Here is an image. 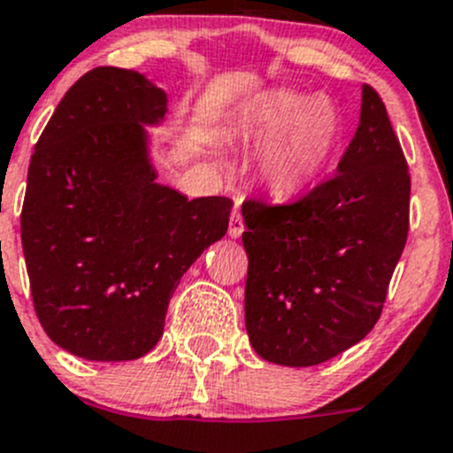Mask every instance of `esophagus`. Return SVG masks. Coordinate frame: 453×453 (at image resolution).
Segmentation results:
<instances>
[{
    "label": "esophagus",
    "mask_w": 453,
    "mask_h": 453,
    "mask_svg": "<svg viewBox=\"0 0 453 453\" xmlns=\"http://www.w3.org/2000/svg\"><path fill=\"white\" fill-rule=\"evenodd\" d=\"M245 230V223H243V217H241L239 210H234L230 217V227H227V234L232 236V239H239L241 234H243Z\"/></svg>",
    "instance_id": "1"
}]
</instances>
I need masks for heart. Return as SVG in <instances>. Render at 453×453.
<instances>
[{
  "mask_svg": "<svg viewBox=\"0 0 453 453\" xmlns=\"http://www.w3.org/2000/svg\"><path fill=\"white\" fill-rule=\"evenodd\" d=\"M226 126L232 137L265 142L258 152V174L276 196L310 190L343 137V119L332 101L289 88L250 96L236 105Z\"/></svg>",
  "mask_w": 453,
  "mask_h": 453,
  "instance_id": "b5f03b06",
  "label": "heart"
}]
</instances>
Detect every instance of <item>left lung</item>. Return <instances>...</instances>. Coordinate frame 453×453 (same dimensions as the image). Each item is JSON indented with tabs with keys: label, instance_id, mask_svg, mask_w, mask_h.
Returning a JSON list of instances; mask_svg holds the SVG:
<instances>
[{
	"label": "left lung",
	"instance_id": "left-lung-1",
	"mask_svg": "<svg viewBox=\"0 0 453 453\" xmlns=\"http://www.w3.org/2000/svg\"><path fill=\"white\" fill-rule=\"evenodd\" d=\"M245 329L267 363L311 367L357 345L383 310L410 227V174L388 110L361 86L357 134L289 205L243 203Z\"/></svg>",
	"mask_w": 453,
	"mask_h": 453
}]
</instances>
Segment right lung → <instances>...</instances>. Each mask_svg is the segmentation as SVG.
<instances>
[{"label":"right lung","instance_id":"right-lung-1","mask_svg":"<svg viewBox=\"0 0 453 453\" xmlns=\"http://www.w3.org/2000/svg\"><path fill=\"white\" fill-rule=\"evenodd\" d=\"M165 115L168 95L143 73L95 68L30 159L21 248L35 311L52 343L86 361L150 352L181 276L227 232L230 199L190 201L157 181L148 128Z\"/></svg>","mask_w":453,"mask_h":453}]
</instances>
